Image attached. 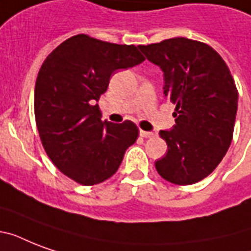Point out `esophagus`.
Listing matches in <instances>:
<instances>
[{
	"instance_id": "34e87169",
	"label": "esophagus",
	"mask_w": 251,
	"mask_h": 251,
	"mask_svg": "<svg viewBox=\"0 0 251 251\" xmlns=\"http://www.w3.org/2000/svg\"><path fill=\"white\" fill-rule=\"evenodd\" d=\"M139 135L143 138H152L155 137V134L152 131H145V130H139Z\"/></svg>"
}]
</instances>
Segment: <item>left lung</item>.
I'll return each instance as SVG.
<instances>
[{
	"mask_svg": "<svg viewBox=\"0 0 251 251\" xmlns=\"http://www.w3.org/2000/svg\"><path fill=\"white\" fill-rule=\"evenodd\" d=\"M164 75V96L176 105V125L160 130L168 145L157 173L176 185H191L210 175L229 149L238 92L220 54L210 45L175 37L138 45Z\"/></svg>",
	"mask_w": 251,
	"mask_h": 251,
	"instance_id": "8db88e82",
	"label": "left lung"
}]
</instances>
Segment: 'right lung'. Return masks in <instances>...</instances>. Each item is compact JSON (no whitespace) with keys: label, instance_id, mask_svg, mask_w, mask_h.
<instances>
[{"label":"right lung","instance_id":"add662e5","mask_svg":"<svg viewBox=\"0 0 251 251\" xmlns=\"http://www.w3.org/2000/svg\"><path fill=\"white\" fill-rule=\"evenodd\" d=\"M143 61L135 45L75 35L41 65L35 86L39 135L53 164L78 183L91 186L112 177L137 141V125L101 121L98 101L116 70Z\"/></svg>","mask_w":251,"mask_h":251}]
</instances>
